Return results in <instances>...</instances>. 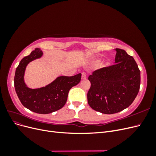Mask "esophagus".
I'll use <instances>...</instances> for the list:
<instances>
[{
  "instance_id": "1",
  "label": "esophagus",
  "mask_w": 156,
  "mask_h": 156,
  "mask_svg": "<svg viewBox=\"0 0 156 156\" xmlns=\"http://www.w3.org/2000/svg\"><path fill=\"white\" fill-rule=\"evenodd\" d=\"M87 79V74L85 72L82 73V79Z\"/></svg>"
}]
</instances>
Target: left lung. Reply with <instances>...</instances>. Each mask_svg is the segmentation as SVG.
<instances>
[{"mask_svg":"<svg viewBox=\"0 0 156 156\" xmlns=\"http://www.w3.org/2000/svg\"><path fill=\"white\" fill-rule=\"evenodd\" d=\"M115 64L102 68L89 75L88 105L103 114H114L128 107L137 96L140 72L133 56L116 48Z\"/></svg>","mask_w":156,"mask_h":156,"instance_id":"obj_1","label":"left lung"}]
</instances>
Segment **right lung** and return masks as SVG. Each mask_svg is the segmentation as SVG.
Returning <instances> with one entry per match:
<instances>
[{
	"label": "right lung",
	"instance_id": "1",
	"mask_svg": "<svg viewBox=\"0 0 156 156\" xmlns=\"http://www.w3.org/2000/svg\"><path fill=\"white\" fill-rule=\"evenodd\" d=\"M42 55L41 50L36 48L21 60L16 70L14 87L23 106L39 114H49L64 106L69 90L80 83L81 74L72 77H58L45 87L36 89L28 88L24 82L27 66L31 61L40 58Z\"/></svg>",
	"mask_w": 156,
	"mask_h": 156
}]
</instances>
